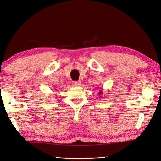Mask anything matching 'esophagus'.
I'll list each match as a JSON object with an SVG mask.
<instances>
[{
	"mask_svg": "<svg viewBox=\"0 0 161 161\" xmlns=\"http://www.w3.org/2000/svg\"><path fill=\"white\" fill-rule=\"evenodd\" d=\"M72 85L74 86H80L81 85V81H72Z\"/></svg>",
	"mask_w": 161,
	"mask_h": 161,
	"instance_id": "34e87169",
	"label": "esophagus"
}]
</instances>
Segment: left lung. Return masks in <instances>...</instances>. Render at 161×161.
<instances>
[{
  "instance_id": "8db88e82",
  "label": "left lung",
  "mask_w": 161,
  "mask_h": 161,
  "mask_svg": "<svg viewBox=\"0 0 161 161\" xmlns=\"http://www.w3.org/2000/svg\"><path fill=\"white\" fill-rule=\"evenodd\" d=\"M102 91L99 90V96H102ZM101 98H102V97H101Z\"/></svg>"
}]
</instances>
